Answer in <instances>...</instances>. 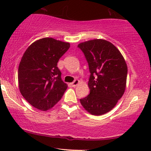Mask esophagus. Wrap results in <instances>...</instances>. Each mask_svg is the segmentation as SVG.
I'll use <instances>...</instances> for the list:
<instances>
[{
  "mask_svg": "<svg viewBox=\"0 0 151 151\" xmlns=\"http://www.w3.org/2000/svg\"><path fill=\"white\" fill-rule=\"evenodd\" d=\"M79 84V81L78 80V79H76V80H74L73 82L72 83V86H74V87H75V86H77Z\"/></svg>",
  "mask_w": 151,
  "mask_h": 151,
  "instance_id": "1",
  "label": "esophagus"
}]
</instances>
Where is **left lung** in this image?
Segmentation results:
<instances>
[{
    "instance_id": "8db88e82",
    "label": "left lung",
    "mask_w": 151,
    "mask_h": 151,
    "mask_svg": "<svg viewBox=\"0 0 151 151\" xmlns=\"http://www.w3.org/2000/svg\"><path fill=\"white\" fill-rule=\"evenodd\" d=\"M89 64L90 93L81 99L91 115L110 111L122 97L126 86L128 67L119 50L109 41L95 39L78 45Z\"/></svg>"
}]
</instances>
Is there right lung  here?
<instances>
[{"instance_id":"1","label":"right lung","mask_w":151,"mask_h":151,"mask_svg":"<svg viewBox=\"0 0 151 151\" xmlns=\"http://www.w3.org/2000/svg\"><path fill=\"white\" fill-rule=\"evenodd\" d=\"M70 47L69 42L44 37L30 45L18 67L20 91L25 100L41 111L52 109L67 88L58 62Z\"/></svg>"}]
</instances>
